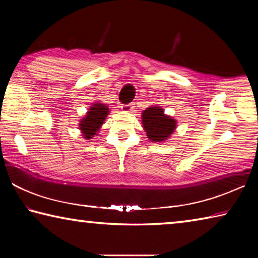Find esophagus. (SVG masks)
I'll use <instances>...</instances> for the list:
<instances>
[{
	"label": "esophagus",
	"instance_id": "1",
	"mask_svg": "<svg viewBox=\"0 0 258 258\" xmlns=\"http://www.w3.org/2000/svg\"><path fill=\"white\" fill-rule=\"evenodd\" d=\"M121 110L123 111H132L133 108H134V104L133 103H128V104H121Z\"/></svg>",
	"mask_w": 258,
	"mask_h": 258
}]
</instances>
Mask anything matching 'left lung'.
<instances>
[{
    "label": "left lung",
    "mask_w": 258,
    "mask_h": 258,
    "mask_svg": "<svg viewBox=\"0 0 258 258\" xmlns=\"http://www.w3.org/2000/svg\"><path fill=\"white\" fill-rule=\"evenodd\" d=\"M142 126L147 138L151 142H164L171 138L176 130L177 121L173 117L166 115L160 106H151L142 111Z\"/></svg>",
    "instance_id": "8db88e82"
}]
</instances>
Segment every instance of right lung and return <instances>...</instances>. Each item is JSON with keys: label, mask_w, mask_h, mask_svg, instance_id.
<instances>
[{"label": "right lung", "mask_w": 258, "mask_h": 258, "mask_svg": "<svg viewBox=\"0 0 258 258\" xmlns=\"http://www.w3.org/2000/svg\"><path fill=\"white\" fill-rule=\"evenodd\" d=\"M109 111V107L106 103L94 102L87 110L86 115L80 120V131L85 140L93 139L94 135H98L100 128L106 120Z\"/></svg>", "instance_id": "add662e5"}]
</instances>
